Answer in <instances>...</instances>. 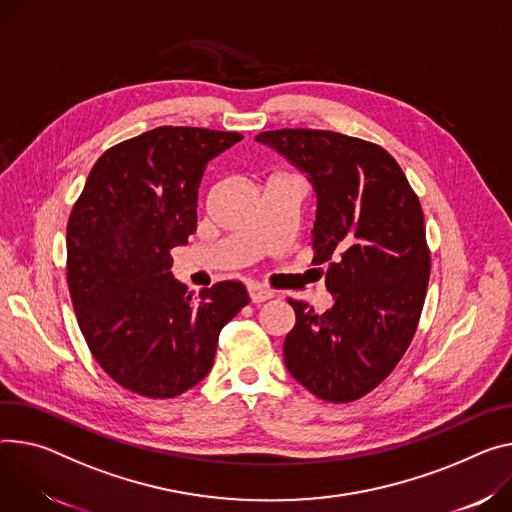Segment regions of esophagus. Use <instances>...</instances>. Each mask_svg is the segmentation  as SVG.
Here are the masks:
<instances>
[{
  "mask_svg": "<svg viewBox=\"0 0 512 512\" xmlns=\"http://www.w3.org/2000/svg\"><path fill=\"white\" fill-rule=\"evenodd\" d=\"M249 296H251V302L261 304V302L271 300V298H273V292L267 290V288H263V286H259V284H251V286H249Z\"/></svg>",
  "mask_w": 512,
  "mask_h": 512,
  "instance_id": "1",
  "label": "esophagus"
}]
</instances>
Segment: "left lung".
<instances>
[{
    "instance_id": "obj_1",
    "label": "left lung",
    "mask_w": 512,
    "mask_h": 512,
    "mask_svg": "<svg viewBox=\"0 0 512 512\" xmlns=\"http://www.w3.org/2000/svg\"><path fill=\"white\" fill-rule=\"evenodd\" d=\"M304 169L318 198L312 263L327 265V312H296L284 341L290 374L316 398L343 404L378 388L406 353L421 320L431 251L416 192L380 145L333 130L257 134Z\"/></svg>"
}]
</instances>
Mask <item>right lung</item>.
Here are the masks:
<instances>
[{"mask_svg":"<svg viewBox=\"0 0 512 512\" xmlns=\"http://www.w3.org/2000/svg\"><path fill=\"white\" fill-rule=\"evenodd\" d=\"M243 138L159 126L110 147L91 167L67 222V286L83 339L122 388L155 400L194 388L218 335L251 298L241 282L198 296L171 275V249L198 224L206 163Z\"/></svg>","mask_w":512,"mask_h":512,"instance_id":"add662e5","label":"right lung"}]
</instances>
